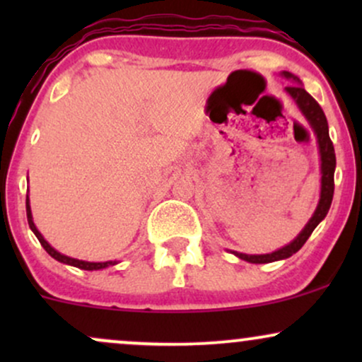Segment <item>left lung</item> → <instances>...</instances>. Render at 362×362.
Instances as JSON below:
<instances>
[{
  "label": "left lung",
  "instance_id": "8db88e82",
  "mask_svg": "<svg viewBox=\"0 0 362 362\" xmlns=\"http://www.w3.org/2000/svg\"><path fill=\"white\" fill-rule=\"evenodd\" d=\"M282 76L286 80H291L294 85L286 86V93H289V97L296 102L298 109L303 112L306 120L310 122L311 129L315 131L318 143V151H320V170H322V189H320V201L317 209H315L313 216L306 226L303 228V231L296 238L293 240L289 245L279 248V250L272 253H265V255H247V253L233 252L238 259L250 262V264H269V262L276 260H284L289 259L293 253H296L303 245L306 243V240L310 238V235L313 233L315 228L318 226L322 219H325V216L330 209L332 199H334V172H335V151L334 144H332L330 136H328V122L325 114H323L322 107L318 105V102L303 88V83L300 78L291 74L289 71H282Z\"/></svg>",
  "mask_w": 362,
  "mask_h": 362
}]
</instances>
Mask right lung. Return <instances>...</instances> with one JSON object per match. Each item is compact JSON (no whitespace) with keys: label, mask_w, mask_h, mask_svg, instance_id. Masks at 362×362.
<instances>
[{"label":"right lung","mask_w":362,"mask_h":362,"mask_svg":"<svg viewBox=\"0 0 362 362\" xmlns=\"http://www.w3.org/2000/svg\"><path fill=\"white\" fill-rule=\"evenodd\" d=\"M27 219H28V226H30V230L34 231V235L37 236V240H39L40 245H42V247L45 248V252H47L49 255H51L52 259H56L57 262H62V264H68V265H73V267L83 269V271H100V269H105V267H109V265L117 264V260H109V262L78 260V259H71V257H68V255H62V253L54 250L51 245L45 242L44 236L40 235V231L35 228L34 219H32V211H30V201H28V194H27Z\"/></svg>","instance_id":"add662e5"}]
</instances>
